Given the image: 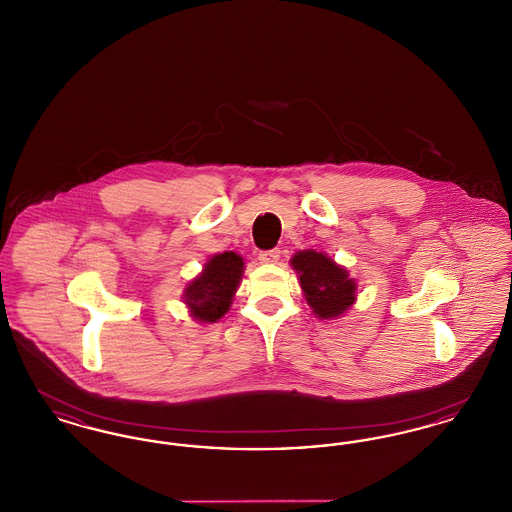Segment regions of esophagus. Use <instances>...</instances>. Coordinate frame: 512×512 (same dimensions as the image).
Instances as JSON below:
<instances>
[{
  "label": "esophagus",
  "mask_w": 512,
  "mask_h": 512,
  "mask_svg": "<svg viewBox=\"0 0 512 512\" xmlns=\"http://www.w3.org/2000/svg\"><path fill=\"white\" fill-rule=\"evenodd\" d=\"M259 261L263 265H276L280 261V249H268L259 253Z\"/></svg>",
  "instance_id": "obj_1"
}]
</instances>
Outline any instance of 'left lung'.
<instances>
[{"label": "left lung", "mask_w": 512, "mask_h": 512, "mask_svg": "<svg viewBox=\"0 0 512 512\" xmlns=\"http://www.w3.org/2000/svg\"><path fill=\"white\" fill-rule=\"evenodd\" d=\"M299 276V286L313 315L320 320H336L357 301V282L349 270L326 253L315 249L297 251L290 261Z\"/></svg>", "instance_id": "obj_1"}]
</instances>
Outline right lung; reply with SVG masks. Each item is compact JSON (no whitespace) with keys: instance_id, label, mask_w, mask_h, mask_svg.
<instances>
[{"instance_id":"obj_1","label":"right lung","mask_w":512,"mask_h":512,"mask_svg":"<svg viewBox=\"0 0 512 512\" xmlns=\"http://www.w3.org/2000/svg\"><path fill=\"white\" fill-rule=\"evenodd\" d=\"M244 257L224 251L209 257L203 270L184 288V303L190 317L201 324H213L224 317L244 276Z\"/></svg>"}]
</instances>
